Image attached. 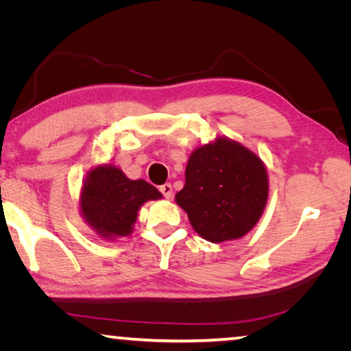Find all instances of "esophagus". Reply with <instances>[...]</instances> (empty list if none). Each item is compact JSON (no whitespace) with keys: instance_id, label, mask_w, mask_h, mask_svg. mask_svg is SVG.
I'll list each match as a JSON object with an SVG mask.
<instances>
[{"instance_id":"1","label":"esophagus","mask_w":351,"mask_h":351,"mask_svg":"<svg viewBox=\"0 0 351 351\" xmlns=\"http://www.w3.org/2000/svg\"><path fill=\"white\" fill-rule=\"evenodd\" d=\"M161 193L164 195L165 198H171V195H173V187H171V184H164V186H161Z\"/></svg>"}]
</instances>
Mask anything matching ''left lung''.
<instances>
[{
    "label": "left lung",
    "instance_id": "1",
    "mask_svg": "<svg viewBox=\"0 0 351 351\" xmlns=\"http://www.w3.org/2000/svg\"><path fill=\"white\" fill-rule=\"evenodd\" d=\"M268 171L260 156L229 138L195 148L186 167V186L175 201L201 239L239 240L268 203Z\"/></svg>",
    "mask_w": 351,
    "mask_h": 351
}]
</instances>
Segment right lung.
<instances>
[{
	"mask_svg": "<svg viewBox=\"0 0 351 351\" xmlns=\"http://www.w3.org/2000/svg\"><path fill=\"white\" fill-rule=\"evenodd\" d=\"M162 193L144 180H130L112 164L88 171L80 192V213L99 237L114 241L133 232L142 204L161 199Z\"/></svg>",
	"mask_w": 351,
	"mask_h": 351,
	"instance_id": "right-lung-1",
	"label": "right lung"
}]
</instances>
